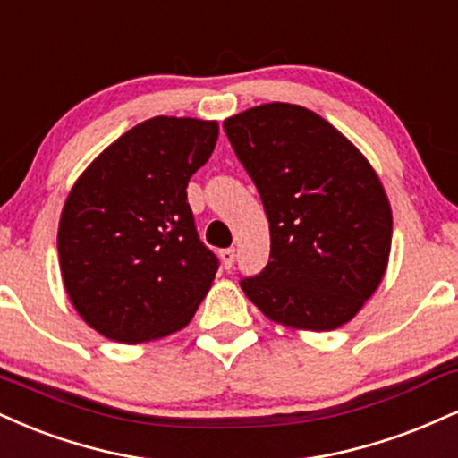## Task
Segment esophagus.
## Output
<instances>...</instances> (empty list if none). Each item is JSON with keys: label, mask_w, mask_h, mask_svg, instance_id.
Listing matches in <instances>:
<instances>
[{"label": "esophagus", "mask_w": 458, "mask_h": 458, "mask_svg": "<svg viewBox=\"0 0 458 458\" xmlns=\"http://www.w3.org/2000/svg\"><path fill=\"white\" fill-rule=\"evenodd\" d=\"M234 256H236V253H234V247H225V250L219 251V258H222V262H224V267H225V268L233 267Z\"/></svg>", "instance_id": "obj_1"}]
</instances>
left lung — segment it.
<instances>
[{"mask_svg": "<svg viewBox=\"0 0 458 458\" xmlns=\"http://www.w3.org/2000/svg\"><path fill=\"white\" fill-rule=\"evenodd\" d=\"M271 230L268 264L241 288L275 322L333 330L382 282L393 213L376 170L328 121L262 104L224 121Z\"/></svg>", "mask_w": 458, "mask_h": 458, "instance_id": "left-lung-1", "label": "left lung"}]
</instances>
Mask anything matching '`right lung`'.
<instances>
[{
    "instance_id": "obj_1",
    "label": "right lung",
    "mask_w": 458,
    "mask_h": 458,
    "mask_svg": "<svg viewBox=\"0 0 458 458\" xmlns=\"http://www.w3.org/2000/svg\"><path fill=\"white\" fill-rule=\"evenodd\" d=\"M217 134L215 121L147 119L72 187L59 264L72 305L104 337H164L183 328L207 296L219 260L198 236L185 190Z\"/></svg>"
}]
</instances>
